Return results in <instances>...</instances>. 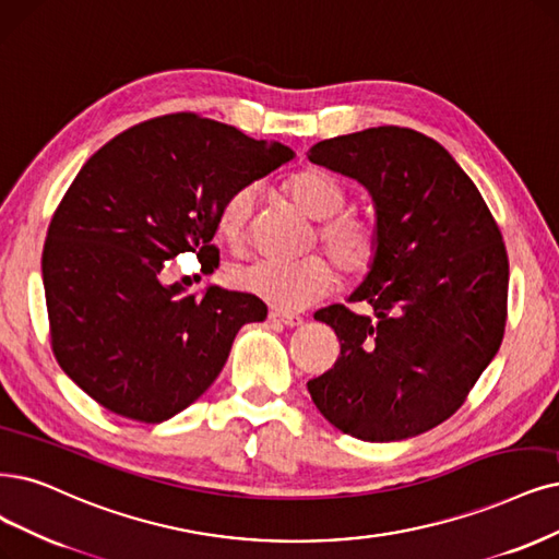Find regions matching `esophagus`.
I'll return each instance as SVG.
<instances>
[{
  "instance_id": "esophagus-1",
  "label": "esophagus",
  "mask_w": 559,
  "mask_h": 559,
  "mask_svg": "<svg viewBox=\"0 0 559 559\" xmlns=\"http://www.w3.org/2000/svg\"><path fill=\"white\" fill-rule=\"evenodd\" d=\"M269 320L281 322L285 326H301L304 324V318L293 316V313H285V311H269Z\"/></svg>"
}]
</instances>
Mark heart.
<instances>
[{"label":"heart","instance_id":"b5f03b06","mask_svg":"<svg viewBox=\"0 0 559 559\" xmlns=\"http://www.w3.org/2000/svg\"><path fill=\"white\" fill-rule=\"evenodd\" d=\"M299 210L320 221L318 239L347 276L366 274L378 258L380 233L376 223L341 212L345 206L343 186L326 173L304 170L285 183ZM255 210V186L246 183L227 198L218 214V230L237 241ZM334 266L322 255H306L295 262L251 260L230 269V283L241 293L253 295L278 311H301L334 287Z\"/></svg>","mask_w":559,"mask_h":559}]
</instances>
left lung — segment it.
<instances>
[{"label": "left lung", "mask_w": 559, "mask_h": 559, "mask_svg": "<svg viewBox=\"0 0 559 559\" xmlns=\"http://www.w3.org/2000/svg\"><path fill=\"white\" fill-rule=\"evenodd\" d=\"M308 160L359 181L373 200L378 258L349 301L316 313L341 341L332 370L308 382L322 417L366 442L442 424L498 355L509 260L481 193L432 138L378 127L322 140Z\"/></svg>", "instance_id": "obj_1"}]
</instances>
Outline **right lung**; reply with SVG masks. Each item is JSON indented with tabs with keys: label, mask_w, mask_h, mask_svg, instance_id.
Returning <instances> with one entry per match:
<instances>
[{
	"label": "right lung",
	"mask_w": 559,
	"mask_h": 559,
	"mask_svg": "<svg viewBox=\"0 0 559 559\" xmlns=\"http://www.w3.org/2000/svg\"><path fill=\"white\" fill-rule=\"evenodd\" d=\"M293 158L281 142L179 112L131 127L82 165L40 272L55 357L87 396L160 424L214 384L237 332L266 306L218 285L186 293L158 274L179 253L214 266L223 202Z\"/></svg>",
	"instance_id": "obj_1"
}]
</instances>
